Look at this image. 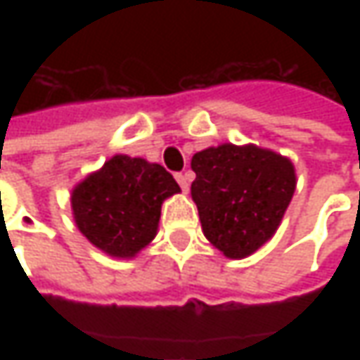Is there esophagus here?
Segmentation results:
<instances>
[{"label": "esophagus", "mask_w": 360, "mask_h": 360, "mask_svg": "<svg viewBox=\"0 0 360 360\" xmlns=\"http://www.w3.org/2000/svg\"><path fill=\"white\" fill-rule=\"evenodd\" d=\"M176 180H178V184H180V188H182L184 192H188V186H190V180H192V174H190V172L176 174Z\"/></svg>", "instance_id": "1"}]
</instances>
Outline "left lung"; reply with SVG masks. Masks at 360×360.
I'll use <instances>...</instances> for the list:
<instances>
[{
  "label": "left lung",
  "instance_id": "left-lung-1",
  "mask_svg": "<svg viewBox=\"0 0 360 360\" xmlns=\"http://www.w3.org/2000/svg\"><path fill=\"white\" fill-rule=\"evenodd\" d=\"M192 170L202 232L229 258H246L274 236L297 188L292 162L255 144L206 148Z\"/></svg>",
  "mask_w": 360,
  "mask_h": 360
}]
</instances>
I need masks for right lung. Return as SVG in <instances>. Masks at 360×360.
Segmentation results:
<instances>
[{
	"mask_svg": "<svg viewBox=\"0 0 360 360\" xmlns=\"http://www.w3.org/2000/svg\"><path fill=\"white\" fill-rule=\"evenodd\" d=\"M178 192L164 166L118 154L72 190V212L96 248L114 258H134L154 240L162 202Z\"/></svg>",
	"mask_w": 360,
	"mask_h": 360,
	"instance_id": "obj_1",
	"label": "right lung"
}]
</instances>
